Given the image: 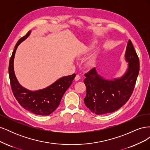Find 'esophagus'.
<instances>
[{
    "label": "esophagus",
    "mask_w": 150,
    "mask_h": 150,
    "mask_svg": "<svg viewBox=\"0 0 150 150\" xmlns=\"http://www.w3.org/2000/svg\"><path fill=\"white\" fill-rule=\"evenodd\" d=\"M80 79H81V77H80V76L78 75V74H77V75L76 76V77H75V78H74L75 81H79Z\"/></svg>",
    "instance_id": "obj_1"
}]
</instances>
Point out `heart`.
Here are the masks:
<instances>
[{
	"mask_svg": "<svg viewBox=\"0 0 150 150\" xmlns=\"http://www.w3.org/2000/svg\"><path fill=\"white\" fill-rule=\"evenodd\" d=\"M95 44H96V42H94L92 44H91L90 46H89L88 47H86L84 49V52H88V51H89L90 50L93 49L94 47V46H95Z\"/></svg>",
	"mask_w": 150,
	"mask_h": 150,
	"instance_id": "heart-1",
	"label": "heart"
}]
</instances>
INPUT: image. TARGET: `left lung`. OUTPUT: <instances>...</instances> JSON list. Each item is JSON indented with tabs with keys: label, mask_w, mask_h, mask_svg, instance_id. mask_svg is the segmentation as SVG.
Listing matches in <instances>:
<instances>
[{
	"label": "left lung",
	"mask_w": 150,
	"mask_h": 150,
	"mask_svg": "<svg viewBox=\"0 0 150 150\" xmlns=\"http://www.w3.org/2000/svg\"><path fill=\"white\" fill-rule=\"evenodd\" d=\"M128 69L121 78L107 80L98 74L94 67L84 74L86 106L94 114L112 112L129 100L132 94L139 71V58L133 44L128 40L125 52Z\"/></svg>",
	"instance_id": "1"
}]
</instances>
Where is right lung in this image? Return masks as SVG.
<instances>
[{"label": "right lung", "instance_id": "add662e5", "mask_svg": "<svg viewBox=\"0 0 150 150\" xmlns=\"http://www.w3.org/2000/svg\"><path fill=\"white\" fill-rule=\"evenodd\" d=\"M31 31H29L21 38L15 46L8 65V74L12 91L17 101L26 110L37 115L47 116L51 114L59 105L63 95L71 85L76 74L64 76L48 87L38 91H30L19 84L13 70V59L18 46L28 38Z\"/></svg>", "mask_w": 150, "mask_h": 150}]
</instances>
